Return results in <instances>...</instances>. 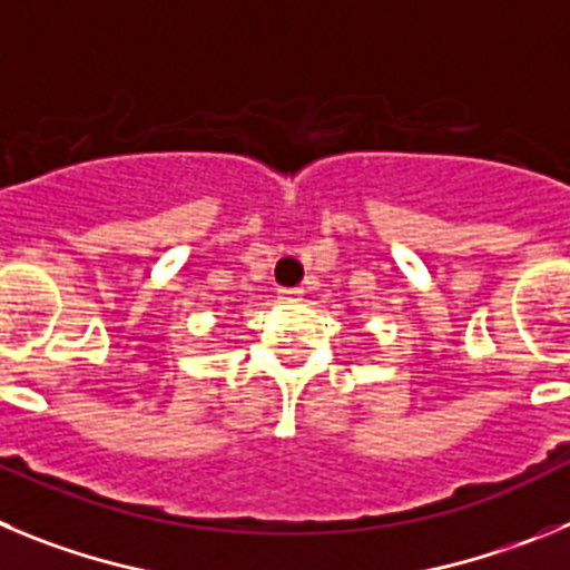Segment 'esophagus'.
I'll use <instances>...</instances> for the list:
<instances>
[{
	"instance_id": "1",
	"label": "esophagus",
	"mask_w": 570,
	"mask_h": 570,
	"mask_svg": "<svg viewBox=\"0 0 570 570\" xmlns=\"http://www.w3.org/2000/svg\"><path fill=\"white\" fill-rule=\"evenodd\" d=\"M279 299L282 302H299L302 291L299 288H279Z\"/></svg>"
}]
</instances>
